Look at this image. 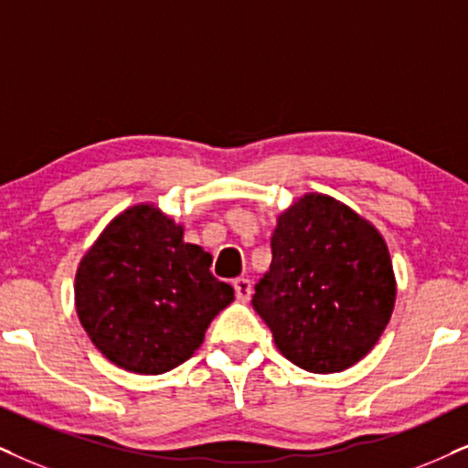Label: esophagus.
<instances>
[{
    "label": "esophagus",
    "instance_id": "obj_1",
    "mask_svg": "<svg viewBox=\"0 0 468 468\" xmlns=\"http://www.w3.org/2000/svg\"><path fill=\"white\" fill-rule=\"evenodd\" d=\"M233 289H235V298H238L239 303H248V300H250L252 285H250V281H248V278H235Z\"/></svg>",
    "mask_w": 468,
    "mask_h": 468
}]
</instances>
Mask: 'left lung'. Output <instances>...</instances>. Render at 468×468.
<instances>
[{
  "label": "left lung",
  "mask_w": 468,
  "mask_h": 468,
  "mask_svg": "<svg viewBox=\"0 0 468 468\" xmlns=\"http://www.w3.org/2000/svg\"><path fill=\"white\" fill-rule=\"evenodd\" d=\"M395 295L391 254L374 224L311 192L278 216L252 306L282 356L313 374H335L376 346Z\"/></svg>",
  "instance_id": "left-lung-1"
}]
</instances>
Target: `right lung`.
I'll list each match as a JSON object with an SVG mask.
<instances>
[{
    "label": "right lung",
    "instance_id": "1",
    "mask_svg": "<svg viewBox=\"0 0 468 468\" xmlns=\"http://www.w3.org/2000/svg\"><path fill=\"white\" fill-rule=\"evenodd\" d=\"M211 254L183 241L155 205L118 214L84 254L75 306L97 350L116 367L157 376L186 363L233 287L209 271Z\"/></svg>",
    "mask_w": 468,
    "mask_h": 468
}]
</instances>
